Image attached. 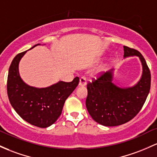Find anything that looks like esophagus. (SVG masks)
Wrapping results in <instances>:
<instances>
[{
  "mask_svg": "<svg viewBox=\"0 0 157 157\" xmlns=\"http://www.w3.org/2000/svg\"><path fill=\"white\" fill-rule=\"evenodd\" d=\"M86 77H81L80 78V82H79V86H83L86 85Z\"/></svg>",
  "mask_w": 157,
  "mask_h": 157,
  "instance_id": "1",
  "label": "esophagus"
}]
</instances>
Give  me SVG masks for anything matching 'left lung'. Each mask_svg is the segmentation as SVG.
<instances>
[{"instance_id":"8db88e82","label":"left lung","mask_w":157,"mask_h":157,"mask_svg":"<svg viewBox=\"0 0 157 157\" xmlns=\"http://www.w3.org/2000/svg\"><path fill=\"white\" fill-rule=\"evenodd\" d=\"M124 57L137 56L142 63V77L135 86L117 87L112 82L111 71L99 74L87 83V110L93 119L104 126H118L132 120L142 109L151 89V71L142 53L127 46H124Z\"/></svg>"}]
</instances>
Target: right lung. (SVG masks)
<instances>
[{"instance_id":"obj_1","label":"right lung","mask_w":157,"mask_h":157,"mask_svg":"<svg viewBox=\"0 0 157 157\" xmlns=\"http://www.w3.org/2000/svg\"><path fill=\"white\" fill-rule=\"evenodd\" d=\"M25 53L17 54L9 68L8 98L21 118L30 124L45 128L60 116L65 101L77 86L80 79L76 77L71 82L60 81L44 89L29 86L22 81L18 73V63Z\"/></svg>"}]
</instances>
